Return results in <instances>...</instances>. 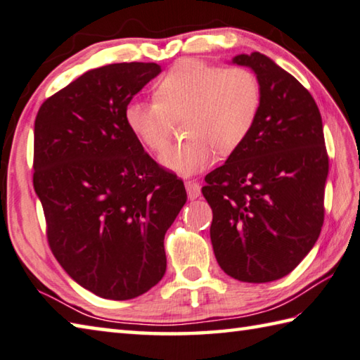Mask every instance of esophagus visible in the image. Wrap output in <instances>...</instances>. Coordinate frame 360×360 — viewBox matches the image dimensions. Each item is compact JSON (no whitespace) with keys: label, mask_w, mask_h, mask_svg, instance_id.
Wrapping results in <instances>:
<instances>
[{"label":"esophagus","mask_w":360,"mask_h":360,"mask_svg":"<svg viewBox=\"0 0 360 360\" xmlns=\"http://www.w3.org/2000/svg\"><path fill=\"white\" fill-rule=\"evenodd\" d=\"M186 191H187V195H188V198H191V200L198 198L200 193H201L200 182L197 179L186 181Z\"/></svg>","instance_id":"1"}]
</instances>
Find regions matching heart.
Segmentation results:
<instances>
[{"mask_svg":"<svg viewBox=\"0 0 360 360\" xmlns=\"http://www.w3.org/2000/svg\"><path fill=\"white\" fill-rule=\"evenodd\" d=\"M261 108V86L250 69L219 68L200 60L176 63L155 84V99L130 101L124 120L143 146L163 153L173 122L186 116V141L162 155L163 167L192 174L228 155L250 135Z\"/></svg>","mask_w":360,"mask_h":360,"instance_id":"1","label":"heart"}]
</instances>
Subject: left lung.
I'll return each mask as SVG.
<instances>
[{
	"instance_id": "obj_1",
	"label": "left lung",
	"mask_w": 360,
	"mask_h": 360,
	"mask_svg": "<svg viewBox=\"0 0 360 360\" xmlns=\"http://www.w3.org/2000/svg\"><path fill=\"white\" fill-rule=\"evenodd\" d=\"M261 86L250 135L201 188L212 209L211 243L219 266L247 283L274 282L305 258L324 221L329 158L311 94L271 58H233Z\"/></svg>"
}]
</instances>
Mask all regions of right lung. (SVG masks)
Returning <instances> with one entry per match:
<instances>
[{
  "instance_id": "obj_1",
  "label": "right lung",
  "mask_w": 360,
  "mask_h": 360,
  "mask_svg": "<svg viewBox=\"0 0 360 360\" xmlns=\"http://www.w3.org/2000/svg\"><path fill=\"white\" fill-rule=\"evenodd\" d=\"M162 72L108 64L49 97L34 122L32 184L58 263L83 288L127 300L160 282L163 238L187 201L184 182L145 153L124 110Z\"/></svg>"
}]
</instances>
